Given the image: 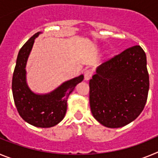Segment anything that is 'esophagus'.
I'll return each mask as SVG.
<instances>
[{"mask_svg": "<svg viewBox=\"0 0 158 158\" xmlns=\"http://www.w3.org/2000/svg\"><path fill=\"white\" fill-rule=\"evenodd\" d=\"M92 75H93V72L90 69H85V72H84V77H85V80L89 81L90 78H91Z\"/></svg>", "mask_w": 158, "mask_h": 158, "instance_id": "34e87169", "label": "esophagus"}]
</instances>
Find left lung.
Wrapping results in <instances>:
<instances>
[{
    "label": "left lung",
    "mask_w": 158,
    "mask_h": 158,
    "mask_svg": "<svg viewBox=\"0 0 158 158\" xmlns=\"http://www.w3.org/2000/svg\"><path fill=\"white\" fill-rule=\"evenodd\" d=\"M150 87L146 53L134 46L102 63L89 81L93 117L103 126L118 128L142 111Z\"/></svg>",
    "instance_id": "left-lung-1"
}]
</instances>
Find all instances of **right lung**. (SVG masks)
I'll list each match as a JSON object with an SVG mask.
<instances>
[{"label": "right lung", "instance_id": "1", "mask_svg": "<svg viewBox=\"0 0 158 158\" xmlns=\"http://www.w3.org/2000/svg\"><path fill=\"white\" fill-rule=\"evenodd\" d=\"M41 33H35L19 50L12 76V89L15 105L23 120L32 126L48 128L63 119L67 110V99L77 85L83 81L84 76L81 74L63 82L46 94H37L31 90L26 79V65L35 40Z\"/></svg>", "mask_w": 158, "mask_h": 158}]
</instances>
